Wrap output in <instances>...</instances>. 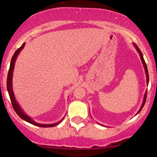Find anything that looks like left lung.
<instances>
[{
    "mask_svg": "<svg viewBox=\"0 0 157 157\" xmlns=\"http://www.w3.org/2000/svg\"><path fill=\"white\" fill-rule=\"evenodd\" d=\"M134 45L135 48H136V49L137 50V52H139V54H140V58H141L142 63V64H143L144 68H145V74H146V77H147V83H148V82H149V77H148V71H147V68L146 63H145V60H144V58H143V56H142V54L141 51H140V48H138V46H136V44H134ZM146 97H147V91H146V92H145V96H144V100H143V102H142V106H141V108H140V109L139 110V111H138V112H137V113H139L140 112V111H141V110L142 109V108H143L144 105H145V101H146ZM137 113H136V114H137Z\"/></svg>",
    "mask_w": 157,
    "mask_h": 157,
    "instance_id": "8db88e82",
    "label": "left lung"
}]
</instances>
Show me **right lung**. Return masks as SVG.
I'll return each mask as SVG.
<instances>
[{
    "instance_id": "1",
    "label": "right lung",
    "mask_w": 157,
    "mask_h": 157,
    "mask_svg": "<svg viewBox=\"0 0 157 157\" xmlns=\"http://www.w3.org/2000/svg\"><path fill=\"white\" fill-rule=\"evenodd\" d=\"M25 46V43H23V44L19 48H17L16 50V52L14 54V55L12 56V60H11V63H10V69H9V72H8V76H7V82H6V88H7V91H8L9 95H10L11 102H12V107H13L14 110L17 114L21 117L22 120H25V121L29 122V123L32 124V125H35L37 126H39V127H44V128H48V127H54V126L58 125L59 123L61 121H63V120L61 121L57 122V123H54V124H39L35 122V121L32 120L31 117H29V116L23 112V111L21 109V108L20 107V105H18L17 102H16L15 95H14L13 93V90H12V75H13V70H14V67H15V63L16 61V58H17V55L20 53V52L22 50V48L24 47Z\"/></svg>"
}]
</instances>
